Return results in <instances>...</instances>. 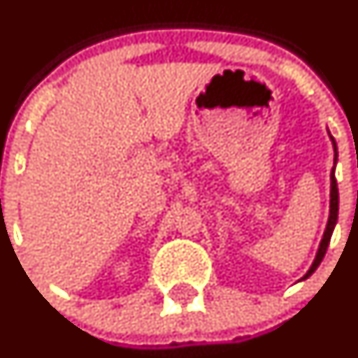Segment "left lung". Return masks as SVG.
<instances>
[{
    "label": "left lung",
    "instance_id": "obj_1",
    "mask_svg": "<svg viewBox=\"0 0 358 358\" xmlns=\"http://www.w3.org/2000/svg\"><path fill=\"white\" fill-rule=\"evenodd\" d=\"M329 138H331L333 141V150H334V165H336V160H338V148H336V141H334V138L329 134ZM329 217H328V224H326V230H324V236H322L321 239V244H319V249H317V255H316V259H314L313 266L309 268V271L306 273V275L302 276V280L309 278L310 275H313L314 271L317 270V266L321 264L322 257H324L326 251H328V245H329V241H331V236H333V230H334V225H336V220H338V184H336V178H334V167L331 169V193H329Z\"/></svg>",
    "mask_w": 358,
    "mask_h": 358
}]
</instances>
